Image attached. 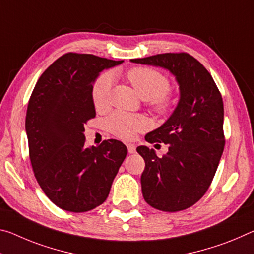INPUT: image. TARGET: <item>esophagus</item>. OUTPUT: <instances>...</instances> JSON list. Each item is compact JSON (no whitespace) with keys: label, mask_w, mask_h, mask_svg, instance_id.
<instances>
[{"label":"esophagus","mask_w":254,"mask_h":254,"mask_svg":"<svg viewBox=\"0 0 254 254\" xmlns=\"http://www.w3.org/2000/svg\"><path fill=\"white\" fill-rule=\"evenodd\" d=\"M127 147L128 154H134V152H135V148H136L135 144H133V143H127Z\"/></svg>","instance_id":"34e87169"}]
</instances>
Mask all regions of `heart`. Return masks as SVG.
Listing matches in <instances>:
<instances>
[{
    "instance_id": "heart-1",
    "label": "heart",
    "mask_w": 254,
    "mask_h": 254,
    "mask_svg": "<svg viewBox=\"0 0 254 254\" xmlns=\"http://www.w3.org/2000/svg\"><path fill=\"white\" fill-rule=\"evenodd\" d=\"M127 79L138 95L144 100H149L150 105L159 113H166L171 108L172 98L168 94L170 82L168 79L159 71L150 67H132L127 71ZM113 86V75L105 72L92 87V102L98 110H104L108 106L110 94ZM108 131L121 139H132L138 133L146 130L148 121L142 115L127 114L116 111L108 116L105 121Z\"/></svg>"
}]
</instances>
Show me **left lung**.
Listing matches in <instances>:
<instances>
[{
  "label": "left lung",
  "instance_id": "8db88e82",
  "mask_svg": "<svg viewBox=\"0 0 254 254\" xmlns=\"http://www.w3.org/2000/svg\"><path fill=\"white\" fill-rule=\"evenodd\" d=\"M131 62L170 71L179 84L180 99L163 126L149 132L150 143H168L167 154L136 148L146 167L141 190L148 204L180 211L202 198L214 179L225 146L223 98L210 73L187 53H165Z\"/></svg>",
  "mask_w": 254,
  "mask_h": 254
}]
</instances>
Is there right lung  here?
I'll use <instances>...</instances> for the list:
<instances>
[{"label": "right lung", "instance_id": "add662e5", "mask_svg": "<svg viewBox=\"0 0 254 254\" xmlns=\"http://www.w3.org/2000/svg\"><path fill=\"white\" fill-rule=\"evenodd\" d=\"M122 62L64 54L40 75L31 94L26 115L31 166L47 198L63 210L84 212L102 204L127 157L119 140L86 147L83 134V126L96 115V79Z\"/></svg>", "mask_w": 254, "mask_h": 254}]
</instances>
